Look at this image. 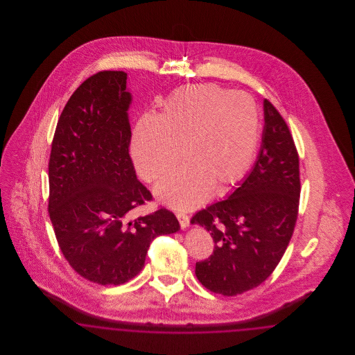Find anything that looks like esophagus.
Returning a JSON list of instances; mask_svg holds the SVG:
<instances>
[{
  "label": "esophagus",
  "mask_w": 355,
  "mask_h": 355,
  "mask_svg": "<svg viewBox=\"0 0 355 355\" xmlns=\"http://www.w3.org/2000/svg\"><path fill=\"white\" fill-rule=\"evenodd\" d=\"M175 217H177V220L180 222V226L182 229H186L189 226V217L186 216L185 213H175Z\"/></svg>",
  "instance_id": "34e87169"
}]
</instances>
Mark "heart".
<instances>
[{"label":"heart","mask_w":355,"mask_h":355,"mask_svg":"<svg viewBox=\"0 0 355 355\" xmlns=\"http://www.w3.org/2000/svg\"><path fill=\"white\" fill-rule=\"evenodd\" d=\"M261 133L258 103L246 93L214 84L191 85L170 97L155 119H142L132 139L138 174L149 184L166 178L157 197L174 209L202 203L238 182L253 162Z\"/></svg>","instance_id":"1"}]
</instances>
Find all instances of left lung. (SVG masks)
I'll list each match as a JSON object with an SVG mask.
<instances>
[{"instance_id": "1", "label": "left lung", "mask_w": 355, "mask_h": 355, "mask_svg": "<svg viewBox=\"0 0 355 355\" xmlns=\"http://www.w3.org/2000/svg\"><path fill=\"white\" fill-rule=\"evenodd\" d=\"M265 128L253 170L220 202L197 211L191 223L214 241L196 263L203 286L226 297L259 286L275 270L291 239L300 207V155L286 121L263 101Z\"/></svg>"}]
</instances>
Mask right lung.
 <instances>
[{"mask_svg": "<svg viewBox=\"0 0 355 355\" xmlns=\"http://www.w3.org/2000/svg\"><path fill=\"white\" fill-rule=\"evenodd\" d=\"M126 73L102 70L67 102L53 137L48 211L58 246L73 270L98 285H122L144 269L155 236L180 223L159 206L129 220L153 201L130 157Z\"/></svg>", "mask_w": 355, "mask_h": 355, "instance_id": "right-lung-1", "label": "right lung"}]
</instances>
